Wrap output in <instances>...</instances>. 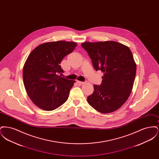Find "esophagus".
I'll return each instance as SVG.
<instances>
[{
    "label": "esophagus",
    "instance_id": "34e87169",
    "mask_svg": "<svg viewBox=\"0 0 159 159\" xmlns=\"http://www.w3.org/2000/svg\"><path fill=\"white\" fill-rule=\"evenodd\" d=\"M77 83H78V84H83L84 83H85V82H80V81H77Z\"/></svg>",
    "mask_w": 159,
    "mask_h": 159
}]
</instances>
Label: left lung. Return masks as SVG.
<instances>
[{
  "label": "left lung",
  "instance_id": "8db88e82",
  "mask_svg": "<svg viewBox=\"0 0 159 159\" xmlns=\"http://www.w3.org/2000/svg\"><path fill=\"white\" fill-rule=\"evenodd\" d=\"M96 71L104 73L100 86L88 97V102L101 113L118 110L127 101L135 78L136 64L127 46L115 41L86 42L81 44Z\"/></svg>",
  "mask_w": 159,
  "mask_h": 159
}]
</instances>
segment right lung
<instances>
[{
    "label": "right lung",
    "mask_w": 159,
    "mask_h": 159,
    "mask_svg": "<svg viewBox=\"0 0 159 159\" xmlns=\"http://www.w3.org/2000/svg\"><path fill=\"white\" fill-rule=\"evenodd\" d=\"M76 46L73 42H50L38 46L29 54L23 67L24 84L32 102L40 108L52 111L67 100L75 80L58 74L63 72L61 61Z\"/></svg>",
    "instance_id": "obj_1"
}]
</instances>
